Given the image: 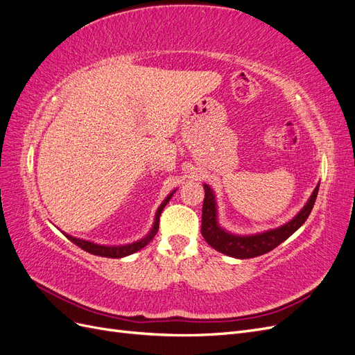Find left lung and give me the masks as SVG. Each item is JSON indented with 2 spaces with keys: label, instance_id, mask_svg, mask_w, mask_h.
<instances>
[{
  "label": "left lung",
  "instance_id": "obj_1",
  "mask_svg": "<svg viewBox=\"0 0 355 355\" xmlns=\"http://www.w3.org/2000/svg\"><path fill=\"white\" fill-rule=\"evenodd\" d=\"M318 187L320 184L315 187L314 192L311 194L309 200L306 201L302 210H300L292 220L282 225L280 228L270 230L261 234H253V235H235L219 227L216 200H214L211 188L204 184L206 196H204L202 218H201L202 237L213 247V249H216L223 254L237 257V259H249V257L265 254L268 252H271L272 249H275L277 245H280L284 240H287L290 235L296 232L305 223L311 210L314 207V202L318 194Z\"/></svg>",
  "mask_w": 355,
  "mask_h": 355
}]
</instances>
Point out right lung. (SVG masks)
<instances>
[{
	"label": "right lung",
	"mask_w": 355,
	"mask_h": 355,
	"mask_svg": "<svg viewBox=\"0 0 355 355\" xmlns=\"http://www.w3.org/2000/svg\"><path fill=\"white\" fill-rule=\"evenodd\" d=\"M175 192H176V189L171 191L170 194L167 196V198H166L163 202H161V206L158 207V210H157V213H155V220H154V225H153L151 231H149V234L146 235V237H144L142 240H139V241H136V243L124 244V245H102V244H96V243L87 241V240L75 239V237H72V235H68V234H65V232H63V234H65V237H67L68 240H71L73 244H77L78 247H81L83 250L89 252V253H92V254H96V256L112 257V259H118V257H124V256H128V254H132V253H136V252L141 250L142 247H145L149 241H151V240L155 237V234H157L158 227H159L158 223H159L161 211H163V209L166 207V204L170 201L171 196H173Z\"/></svg>",
	"instance_id": "obj_1"
}]
</instances>
